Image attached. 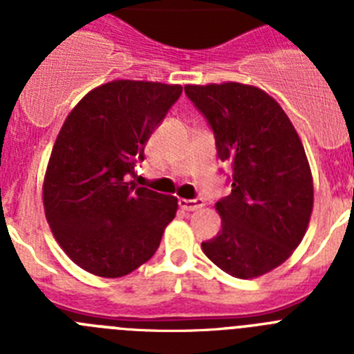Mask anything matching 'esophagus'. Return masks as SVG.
<instances>
[{"label": "esophagus", "mask_w": 354, "mask_h": 354, "mask_svg": "<svg viewBox=\"0 0 354 354\" xmlns=\"http://www.w3.org/2000/svg\"><path fill=\"white\" fill-rule=\"evenodd\" d=\"M179 207L183 211H198V209L204 207V200L195 198V200H187V198H179Z\"/></svg>", "instance_id": "1"}]
</instances>
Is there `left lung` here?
Wrapping results in <instances>:
<instances>
[{
    "instance_id": "1",
    "label": "left lung",
    "mask_w": 354,
    "mask_h": 354,
    "mask_svg": "<svg viewBox=\"0 0 354 354\" xmlns=\"http://www.w3.org/2000/svg\"><path fill=\"white\" fill-rule=\"evenodd\" d=\"M207 118L218 158L232 165V192L216 202L221 230L204 253L225 273L257 278L287 261L305 236L314 180L282 106L252 84H186Z\"/></svg>"
}]
</instances>
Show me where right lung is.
Here are the masks:
<instances>
[{
  "label": "right lung",
  "mask_w": 354,
  "mask_h": 354,
  "mask_svg": "<svg viewBox=\"0 0 354 354\" xmlns=\"http://www.w3.org/2000/svg\"><path fill=\"white\" fill-rule=\"evenodd\" d=\"M180 84L115 80L65 118L44 177L46 220L81 270L118 278L145 264L175 218L177 198L126 183Z\"/></svg>",
  "instance_id": "right-lung-1"
}]
</instances>
